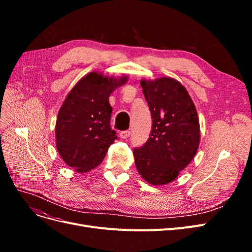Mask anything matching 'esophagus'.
<instances>
[{"instance_id":"1","label":"esophagus","mask_w":252,"mask_h":252,"mask_svg":"<svg viewBox=\"0 0 252 252\" xmlns=\"http://www.w3.org/2000/svg\"><path fill=\"white\" fill-rule=\"evenodd\" d=\"M129 135H130V131H129V130H125V131L120 132V138L121 139H127V138H129Z\"/></svg>"}]
</instances>
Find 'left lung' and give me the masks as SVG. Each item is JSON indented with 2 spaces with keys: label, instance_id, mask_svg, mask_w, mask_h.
Returning <instances> with one entry per match:
<instances>
[{
  "label": "left lung",
  "instance_id": "left-lung-1",
  "mask_svg": "<svg viewBox=\"0 0 252 252\" xmlns=\"http://www.w3.org/2000/svg\"><path fill=\"white\" fill-rule=\"evenodd\" d=\"M152 127L144 146L133 149L141 177L151 185H166L192 161L200 145V122L192 98L172 78L141 80Z\"/></svg>",
  "mask_w": 252,
  "mask_h": 252
}]
</instances>
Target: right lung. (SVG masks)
Segmentation results:
<instances>
[{
	"label": "right lung",
	"instance_id": "1",
	"mask_svg": "<svg viewBox=\"0 0 252 252\" xmlns=\"http://www.w3.org/2000/svg\"><path fill=\"white\" fill-rule=\"evenodd\" d=\"M128 77H107L91 71L75 84L59 110L56 123L57 149L63 161L78 173L94 169L118 139L110 128L109 95Z\"/></svg>",
	"mask_w": 252,
	"mask_h": 252
}]
</instances>
